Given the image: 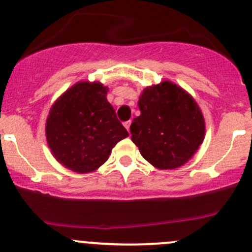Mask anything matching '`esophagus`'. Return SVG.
Masks as SVG:
<instances>
[{"mask_svg":"<svg viewBox=\"0 0 252 252\" xmlns=\"http://www.w3.org/2000/svg\"><path fill=\"white\" fill-rule=\"evenodd\" d=\"M130 124H131V121L124 122V126H126V129L129 131V133H130Z\"/></svg>","mask_w":252,"mask_h":252,"instance_id":"obj_1","label":"esophagus"}]
</instances>
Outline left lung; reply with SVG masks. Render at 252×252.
<instances>
[{
    "label": "left lung",
    "instance_id": "obj_1",
    "mask_svg": "<svg viewBox=\"0 0 252 252\" xmlns=\"http://www.w3.org/2000/svg\"><path fill=\"white\" fill-rule=\"evenodd\" d=\"M138 106L131 140L149 163L157 169L179 168L196 154L205 139V119L188 91L163 80L145 88Z\"/></svg>",
    "mask_w": 252,
    "mask_h": 252
}]
</instances>
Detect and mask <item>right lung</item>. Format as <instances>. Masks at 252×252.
Segmentation results:
<instances>
[{
	"label": "right lung",
	"instance_id": "1",
	"mask_svg": "<svg viewBox=\"0 0 252 252\" xmlns=\"http://www.w3.org/2000/svg\"><path fill=\"white\" fill-rule=\"evenodd\" d=\"M107 86L79 81L62 94L46 119L47 145L56 159L75 173H91L129 136L107 101Z\"/></svg>",
	"mask_w": 252,
	"mask_h": 252
}]
</instances>
